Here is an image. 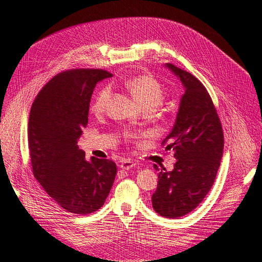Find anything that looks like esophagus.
Listing matches in <instances>:
<instances>
[{
  "label": "esophagus",
  "mask_w": 262,
  "mask_h": 262,
  "mask_svg": "<svg viewBox=\"0 0 262 262\" xmlns=\"http://www.w3.org/2000/svg\"><path fill=\"white\" fill-rule=\"evenodd\" d=\"M136 165H137L136 162L130 161V160H124V161L121 163L120 167H121L122 169H130V168L134 167V166H136Z\"/></svg>",
  "instance_id": "obj_1"
}]
</instances>
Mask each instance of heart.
<instances>
[{"label": "heart", "mask_w": 262, "mask_h": 262, "mask_svg": "<svg viewBox=\"0 0 262 262\" xmlns=\"http://www.w3.org/2000/svg\"><path fill=\"white\" fill-rule=\"evenodd\" d=\"M132 97L138 104L143 107L157 108L165 97V92L162 84L150 75H140L129 78L124 83ZM110 97V89L108 86L102 87L97 93L91 104V110L94 114H101L105 112Z\"/></svg>", "instance_id": "1"}]
</instances>
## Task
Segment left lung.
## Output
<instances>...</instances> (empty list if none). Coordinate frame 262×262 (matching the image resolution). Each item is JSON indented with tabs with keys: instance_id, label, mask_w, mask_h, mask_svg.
I'll list each match as a JSON object with an SVG mask.
<instances>
[{
	"instance_id": "8db88e82",
	"label": "left lung",
	"mask_w": 262,
	"mask_h": 262,
	"mask_svg": "<svg viewBox=\"0 0 262 262\" xmlns=\"http://www.w3.org/2000/svg\"><path fill=\"white\" fill-rule=\"evenodd\" d=\"M185 87L170 133L162 142L172 149L173 169L158 171L152 195L155 212L168 219L184 216L194 210L211 190L220 167L224 136L216 109L207 89L195 76L166 63Z\"/></svg>"
}]
</instances>
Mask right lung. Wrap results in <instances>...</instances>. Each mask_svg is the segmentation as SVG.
<instances>
[{
  "instance_id": "1",
  "label": "right lung",
  "mask_w": 262,
  "mask_h": 262,
  "mask_svg": "<svg viewBox=\"0 0 262 262\" xmlns=\"http://www.w3.org/2000/svg\"><path fill=\"white\" fill-rule=\"evenodd\" d=\"M112 76L104 70L66 71L42 87L30 109L27 136L34 176L52 200L74 214L100 209L115 181V162L86 161L77 145L95 86Z\"/></svg>"
}]
</instances>
